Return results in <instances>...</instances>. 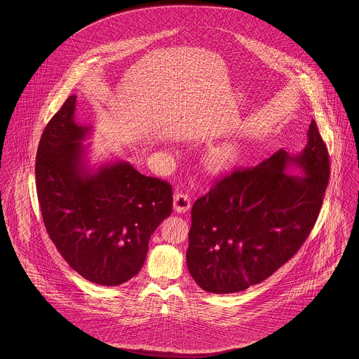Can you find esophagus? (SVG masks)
Segmentation results:
<instances>
[{
  "label": "esophagus",
  "instance_id": "1",
  "mask_svg": "<svg viewBox=\"0 0 359 359\" xmlns=\"http://www.w3.org/2000/svg\"><path fill=\"white\" fill-rule=\"evenodd\" d=\"M173 207L177 212H186L191 208V199L187 194H176L173 198Z\"/></svg>",
  "mask_w": 359,
  "mask_h": 359
}]
</instances>
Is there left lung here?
I'll list each match as a JSON object with an SVG mask.
<instances>
[{
	"label": "left lung",
	"instance_id": "obj_1",
	"mask_svg": "<svg viewBox=\"0 0 359 359\" xmlns=\"http://www.w3.org/2000/svg\"><path fill=\"white\" fill-rule=\"evenodd\" d=\"M306 148L280 149L223 176L191 210L187 266L202 290L234 293L266 280L296 255L318 219L330 160L311 121ZM299 168L304 175H293Z\"/></svg>",
	"mask_w": 359,
	"mask_h": 359
}]
</instances>
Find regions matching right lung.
<instances>
[{
	"mask_svg": "<svg viewBox=\"0 0 359 359\" xmlns=\"http://www.w3.org/2000/svg\"><path fill=\"white\" fill-rule=\"evenodd\" d=\"M71 95L47 123L36 154V189L47 233L86 280L116 287L144 265L151 236L172 212V187L128 161L91 168Z\"/></svg>",
	"mask_w": 359,
	"mask_h": 359,
	"instance_id": "add662e5",
	"label": "right lung"
}]
</instances>
